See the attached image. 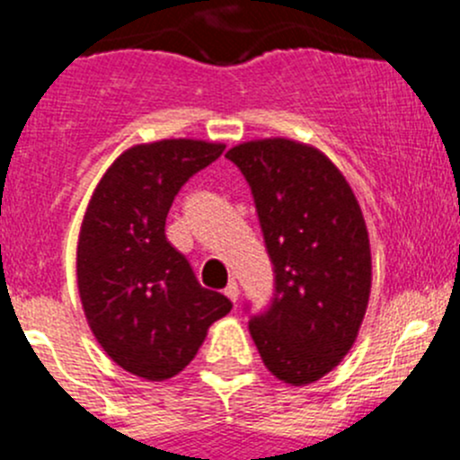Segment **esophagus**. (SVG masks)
I'll use <instances>...</instances> for the list:
<instances>
[{"label":"esophagus","instance_id":"1","mask_svg":"<svg viewBox=\"0 0 460 460\" xmlns=\"http://www.w3.org/2000/svg\"><path fill=\"white\" fill-rule=\"evenodd\" d=\"M225 296H226V298L231 300V303H235V300H238V296H240L238 282H235V280H231L229 285H226V289H225Z\"/></svg>","mask_w":460,"mask_h":460}]
</instances>
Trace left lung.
I'll list each match as a JSON object with an SVG mask.
<instances>
[{
  "mask_svg": "<svg viewBox=\"0 0 460 460\" xmlns=\"http://www.w3.org/2000/svg\"><path fill=\"white\" fill-rule=\"evenodd\" d=\"M226 157L252 187L276 271L271 307L252 318L249 332L278 380L316 383L349 354L367 312L372 249L360 204L312 144L264 137Z\"/></svg>",
  "mask_w": 460,
  "mask_h": 460,
  "instance_id": "left-lung-1",
  "label": "left lung"
}]
</instances>
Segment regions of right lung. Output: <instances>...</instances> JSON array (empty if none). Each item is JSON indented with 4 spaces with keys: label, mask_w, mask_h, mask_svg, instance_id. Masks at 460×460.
Wrapping results in <instances>:
<instances>
[{
    "label": "right lung",
    "mask_w": 460,
    "mask_h": 460,
    "mask_svg": "<svg viewBox=\"0 0 460 460\" xmlns=\"http://www.w3.org/2000/svg\"><path fill=\"white\" fill-rule=\"evenodd\" d=\"M225 144L171 137L127 148L88 200L77 240V289L93 336L115 365L144 380L173 378L231 312L204 289L166 240L173 198Z\"/></svg>",
    "instance_id": "obj_1"
}]
</instances>
